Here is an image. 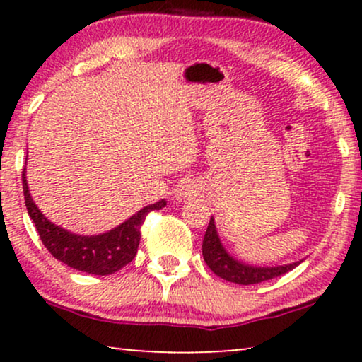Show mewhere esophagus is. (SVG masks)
<instances>
[{
  "label": "esophagus",
  "mask_w": 362,
  "mask_h": 362,
  "mask_svg": "<svg viewBox=\"0 0 362 362\" xmlns=\"http://www.w3.org/2000/svg\"><path fill=\"white\" fill-rule=\"evenodd\" d=\"M194 196H196V189H194V187H192V186H189V185L181 186L180 191H177V194H176L177 201H180V202L191 199V197H194Z\"/></svg>",
  "instance_id": "obj_1"
}]
</instances>
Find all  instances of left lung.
<instances>
[{"instance_id": "1", "label": "left lung", "mask_w": 362, "mask_h": 362, "mask_svg": "<svg viewBox=\"0 0 362 362\" xmlns=\"http://www.w3.org/2000/svg\"><path fill=\"white\" fill-rule=\"evenodd\" d=\"M202 257H204L207 267H209L217 276L239 285H254L265 280H272L275 279V276H280L286 274V272L293 270L295 267L300 264V262H293V264L288 265L257 267L244 264V262L234 259V257L224 249V245H222L219 234H217L216 229L214 217H211L209 226H207V230L204 234V240H202Z\"/></svg>"}]
</instances>
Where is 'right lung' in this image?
I'll use <instances>...</instances> for the list:
<instances>
[{"label":"right lung","mask_w":362,"mask_h":362,"mask_svg":"<svg viewBox=\"0 0 362 362\" xmlns=\"http://www.w3.org/2000/svg\"><path fill=\"white\" fill-rule=\"evenodd\" d=\"M23 191L28 214L36 226L44 247L62 264L92 275L115 274L127 264H130L135 259L138 245H140V229L148 212L158 211L166 206V201L161 199L155 204L145 206L130 219L113 227L112 230L97 235H78L72 234L61 226L52 224L39 211L36 202L33 201L31 192H29L26 168L23 170Z\"/></svg>","instance_id":"obj_1"}]
</instances>
